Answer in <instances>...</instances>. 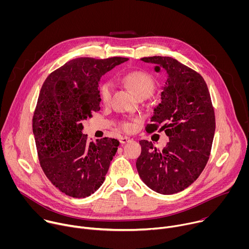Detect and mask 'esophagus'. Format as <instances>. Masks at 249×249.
Listing matches in <instances>:
<instances>
[{
    "label": "esophagus",
    "instance_id": "esophagus-1",
    "mask_svg": "<svg viewBox=\"0 0 249 249\" xmlns=\"http://www.w3.org/2000/svg\"><path fill=\"white\" fill-rule=\"evenodd\" d=\"M130 141V138L129 137H121L120 138V143L121 144H126V143H128V142Z\"/></svg>",
    "mask_w": 249,
    "mask_h": 249
}]
</instances>
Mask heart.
Returning <instances> with one entry per match:
<instances>
[{
  "instance_id": "heart-1",
  "label": "heart",
  "mask_w": 249,
  "mask_h": 249,
  "mask_svg": "<svg viewBox=\"0 0 249 249\" xmlns=\"http://www.w3.org/2000/svg\"><path fill=\"white\" fill-rule=\"evenodd\" d=\"M122 82L136 94L138 97L142 95L149 96L155 89V81L153 77L145 71L134 70L126 73L122 77ZM112 94V85L105 82L99 87V96L103 103H108ZM120 127L128 131L131 129V124L128 122L121 123Z\"/></svg>"
}]
</instances>
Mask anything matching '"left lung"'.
I'll list each match as a JSON object with an SVG mask.
<instances>
[{"label": "left lung", "mask_w": 249, "mask_h": 249, "mask_svg": "<svg viewBox=\"0 0 249 249\" xmlns=\"http://www.w3.org/2000/svg\"><path fill=\"white\" fill-rule=\"evenodd\" d=\"M157 72L162 67L168 79L161 102L154 109L147 132L164 130L169 142L161 151L152 142L140 141L142 152L136 166L152 190L168 195L191 185L205 168L216 129L215 111L203 77L171 57H144Z\"/></svg>", "instance_id": "left-lung-1"}]
</instances>
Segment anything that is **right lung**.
<instances>
[{
  "mask_svg": "<svg viewBox=\"0 0 249 249\" xmlns=\"http://www.w3.org/2000/svg\"><path fill=\"white\" fill-rule=\"evenodd\" d=\"M128 58L73 59L42 85L32 119L40 166L51 183L74 198L94 193L103 183L119 141L88 142L82 121L100 110L101 76Z\"/></svg>",
  "mask_w": 249,
  "mask_h": 249,
  "instance_id": "add662e5",
  "label": "right lung"
}]
</instances>
